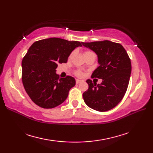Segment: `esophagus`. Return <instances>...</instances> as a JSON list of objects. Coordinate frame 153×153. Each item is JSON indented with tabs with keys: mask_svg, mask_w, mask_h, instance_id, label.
Masks as SVG:
<instances>
[{
	"mask_svg": "<svg viewBox=\"0 0 153 153\" xmlns=\"http://www.w3.org/2000/svg\"><path fill=\"white\" fill-rule=\"evenodd\" d=\"M76 83H77V84L82 83V81H81V80H79V79H76Z\"/></svg>",
	"mask_w": 153,
	"mask_h": 153,
	"instance_id": "1",
	"label": "esophagus"
}]
</instances>
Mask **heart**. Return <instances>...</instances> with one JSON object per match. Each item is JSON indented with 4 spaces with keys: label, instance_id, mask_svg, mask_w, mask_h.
<instances>
[{
    "label": "heart",
    "instance_id": "obj_1",
    "mask_svg": "<svg viewBox=\"0 0 153 153\" xmlns=\"http://www.w3.org/2000/svg\"><path fill=\"white\" fill-rule=\"evenodd\" d=\"M95 54L93 53V52H92V51H86L85 52V54ZM71 55H72V54H71V55H70V57L71 56ZM76 76H79V77H82V76H83V73H82V71H79V70H77V71H76Z\"/></svg>",
    "mask_w": 153,
    "mask_h": 153
}]
</instances>
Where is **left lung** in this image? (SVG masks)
<instances>
[{"label": "left lung", "instance_id": "1", "mask_svg": "<svg viewBox=\"0 0 153 153\" xmlns=\"http://www.w3.org/2000/svg\"><path fill=\"white\" fill-rule=\"evenodd\" d=\"M82 44L98 56L99 66L91 77L102 79L98 85L91 79L86 81L89 88L83 93V100L91 108L108 111L118 105L128 89L131 71L130 58L120 43L106 40Z\"/></svg>", "mask_w": 153, "mask_h": 153}]
</instances>
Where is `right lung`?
<instances>
[{"label": "right lung", "instance_id": "1", "mask_svg": "<svg viewBox=\"0 0 153 153\" xmlns=\"http://www.w3.org/2000/svg\"><path fill=\"white\" fill-rule=\"evenodd\" d=\"M79 41L60 38L35 42L22 60V79L25 91L32 101L43 108H53L66 99L70 89L76 85L73 77L60 78L56 73L58 64L66 63Z\"/></svg>", "mask_w": 153, "mask_h": 153}]
</instances>
